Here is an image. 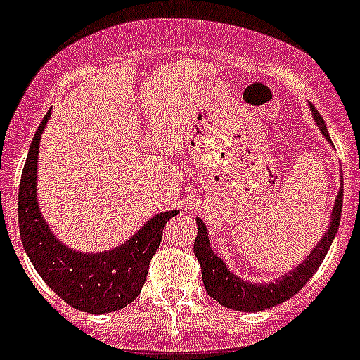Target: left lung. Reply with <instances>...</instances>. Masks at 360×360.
Returning a JSON list of instances; mask_svg holds the SVG:
<instances>
[{"label": "left lung", "mask_w": 360, "mask_h": 360, "mask_svg": "<svg viewBox=\"0 0 360 360\" xmlns=\"http://www.w3.org/2000/svg\"><path fill=\"white\" fill-rule=\"evenodd\" d=\"M311 113H313V119H315L322 135L328 139V143H331L324 119L320 117V113L313 105H311ZM340 212H342V183H340L339 194H337L335 207L331 210V221L328 225V232L320 238L315 249L311 250L300 265L292 269L291 273H285L282 278L267 283L247 282V280L232 273L231 269L226 267L225 262L217 255H214L203 219L195 217L198 238L194 241V255L201 265V276H203L208 297H212L221 306L231 307L234 311H243V313H258V311L271 309V307L295 297L306 285L307 280L313 278L316 269L322 264V259L328 255L329 247L335 240V234H337V229H339Z\"/></svg>", "instance_id": "8db88e82"}]
</instances>
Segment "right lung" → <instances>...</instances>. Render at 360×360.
Wrapping results in <instances>:
<instances>
[{"label":"right lung","instance_id":"right-lung-1","mask_svg":"<svg viewBox=\"0 0 360 360\" xmlns=\"http://www.w3.org/2000/svg\"><path fill=\"white\" fill-rule=\"evenodd\" d=\"M49 119L51 111H47L36 129L21 174L18 190L21 243L36 273L63 302L95 315L113 313L137 298L146 282L150 262L161 245L162 229L179 210L157 214L122 245L104 252H80L63 245L41 216L36 194L40 139Z\"/></svg>","mask_w":360,"mask_h":360}]
</instances>
